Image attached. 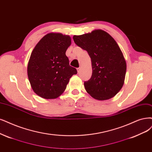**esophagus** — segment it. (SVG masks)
Returning a JSON list of instances; mask_svg holds the SVG:
<instances>
[{"instance_id": "1", "label": "esophagus", "mask_w": 152, "mask_h": 152, "mask_svg": "<svg viewBox=\"0 0 152 152\" xmlns=\"http://www.w3.org/2000/svg\"><path fill=\"white\" fill-rule=\"evenodd\" d=\"M80 70H81V68H80V67H78V68H77V73H80Z\"/></svg>"}]
</instances>
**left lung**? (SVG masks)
<instances>
[{
	"label": "left lung",
	"instance_id": "1",
	"mask_svg": "<svg viewBox=\"0 0 152 152\" xmlns=\"http://www.w3.org/2000/svg\"><path fill=\"white\" fill-rule=\"evenodd\" d=\"M73 40L91 58L92 76L84 83L87 93L101 101L114 97L123 86L126 71V61L117 42L102 29L74 36Z\"/></svg>",
	"mask_w": 152,
	"mask_h": 152
}]
</instances>
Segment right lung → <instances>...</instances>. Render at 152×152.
I'll return each instance as SVG.
<instances>
[{
  "label": "right lung",
  "mask_w": 152,
  "mask_h": 152,
  "mask_svg": "<svg viewBox=\"0 0 152 152\" xmlns=\"http://www.w3.org/2000/svg\"><path fill=\"white\" fill-rule=\"evenodd\" d=\"M71 44L69 36L50 32L36 44L27 65V75L31 88L44 99H55L63 94L73 75L66 51Z\"/></svg>",
  "instance_id": "add662e5"
}]
</instances>
